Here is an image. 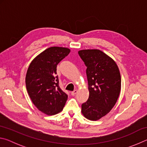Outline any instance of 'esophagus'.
I'll list each match as a JSON object with an SVG mask.
<instances>
[{
	"instance_id": "1",
	"label": "esophagus",
	"mask_w": 147,
	"mask_h": 147,
	"mask_svg": "<svg viewBox=\"0 0 147 147\" xmlns=\"http://www.w3.org/2000/svg\"><path fill=\"white\" fill-rule=\"evenodd\" d=\"M77 90H74L73 91H72L71 93V95H73V96H74V95H75V94L77 93Z\"/></svg>"
}]
</instances>
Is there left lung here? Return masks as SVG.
<instances>
[{
    "label": "left lung",
    "instance_id": "left-lung-1",
    "mask_svg": "<svg viewBox=\"0 0 147 147\" xmlns=\"http://www.w3.org/2000/svg\"><path fill=\"white\" fill-rule=\"evenodd\" d=\"M78 54L87 67L89 96L82 104V113L91 121L108 113L120 94L121 78L113 59L97 49L82 50Z\"/></svg>",
    "mask_w": 147,
    "mask_h": 147
}]
</instances>
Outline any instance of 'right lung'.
I'll return each mask as SVG.
<instances>
[{
	"mask_svg": "<svg viewBox=\"0 0 147 147\" xmlns=\"http://www.w3.org/2000/svg\"><path fill=\"white\" fill-rule=\"evenodd\" d=\"M70 51L63 47H50L33 59L27 71L25 81L30 97L47 115L60 112L67 100V94L59 86L56 67Z\"/></svg>",
	"mask_w": 147,
	"mask_h": 147,
	"instance_id": "right-lung-1",
	"label": "right lung"
}]
</instances>
